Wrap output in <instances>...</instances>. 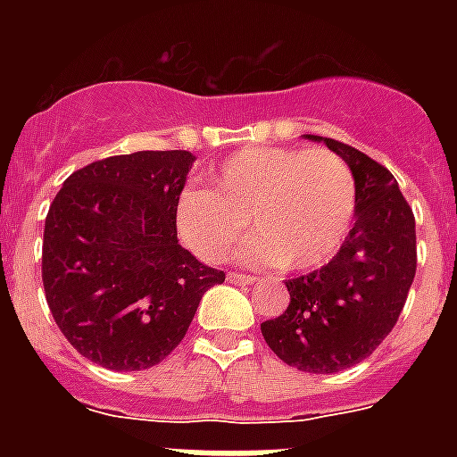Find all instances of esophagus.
I'll return each mask as SVG.
<instances>
[{
    "instance_id": "obj_1",
    "label": "esophagus",
    "mask_w": 457,
    "mask_h": 457,
    "mask_svg": "<svg viewBox=\"0 0 457 457\" xmlns=\"http://www.w3.org/2000/svg\"><path fill=\"white\" fill-rule=\"evenodd\" d=\"M228 282H232V285H256L258 278H251V275H242V272H229Z\"/></svg>"
}]
</instances>
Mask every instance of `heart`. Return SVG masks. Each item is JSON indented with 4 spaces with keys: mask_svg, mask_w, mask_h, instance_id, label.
I'll use <instances>...</instances> for the list:
<instances>
[{
    "mask_svg": "<svg viewBox=\"0 0 457 457\" xmlns=\"http://www.w3.org/2000/svg\"><path fill=\"white\" fill-rule=\"evenodd\" d=\"M355 213V178L325 146H246L220 165L213 192L185 189L175 206L179 237L199 258L218 263L239 237H251L239 258L251 265L315 270L346 239Z\"/></svg>",
    "mask_w": 457,
    "mask_h": 457,
    "instance_id": "obj_1",
    "label": "heart"
}]
</instances>
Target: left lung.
Segmentation results:
<instances>
[{
    "mask_svg": "<svg viewBox=\"0 0 457 457\" xmlns=\"http://www.w3.org/2000/svg\"><path fill=\"white\" fill-rule=\"evenodd\" d=\"M322 139L355 178V220L339 253L320 270L287 282L289 305L261 325L279 361L329 375L365 361L394 329L418 268L415 215L382 163Z\"/></svg>",
    "mask_w": 457,
    "mask_h": 457,
    "instance_id": "8db88e82",
    "label": "left lung"
}]
</instances>
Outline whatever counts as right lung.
Instances as JSON below:
<instances>
[{
    "instance_id": "right-lung-1",
    "label": "right lung",
    "mask_w": 457,
    "mask_h": 457,
    "mask_svg": "<svg viewBox=\"0 0 457 457\" xmlns=\"http://www.w3.org/2000/svg\"><path fill=\"white\" fill-rule=\"evenodd\" d=\"M194 156L135 152L75 170L45 220L42 285L71 346L102 368H154L185 339L225 272L178 239L175 206Z\"/></svg>"
}]
</instances>
